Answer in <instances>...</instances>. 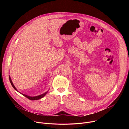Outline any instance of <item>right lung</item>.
Masks as SVG:
<instances>
[{
  "label": "right lung",
  "instance_id": "1",
  "mask_svg": "<svg viewBox=\"0 0 129 129\" xmlns=\"http://www.w3.org/2000/svg\"><path fill=\"white\" fill-rule=\"evenodd\" d=\"M9 79H10V83H11V85H12V87L14 88V89L15 90H16L17 91H18V92H19L20 93H21L22 95H23V96H25L26 98H27V99H28L29 100H31V101H34V100H39V99H41V98H42L43 97H44L45 95H46V94L48 92V91H46V92H45V93H43V94H41V95H38V96H28V95H26V94H23V93H21V92H19L18 91V90H17V89H16V88L15 87V86H14V85L13 84V82H12V80H11V77H10V76H9Z\"/></svg>",
  "mask_w": 129,
  "mask_h": 129
}]
</instances>
